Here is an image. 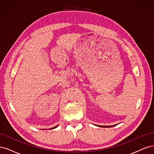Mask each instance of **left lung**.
Wrapping results in <instances>:
<instances>
[{"label":"left lung","instance_id":"obj_1","mask_svg":"<svg viewBox=\"0 0 154 154\" xmlns=\"http://www.w3.org/2000/svg\"><path fill=\"white\" fill-rule=\"evenodd\" d=\"M115 125H112V126H100V127H106V128H108V127H114Z\"/></svg>","mask_w":154,"mask_h":154}]
</instances>
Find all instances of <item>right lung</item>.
<instances>
[{"label": "right lung", "instance_id": "add662e5", "mask_svg": "<svg viewBox=\"0 0 154 154\" xmlns=\"http://www.w3.org/2000/svg\"><path fill=\"white\" fill-rule=\"evenodd\" d=\"M57 126H56V127H53V128H51V129H54V128H57Z\"/></svg>", "mask_w": 154, "mask_h": 154}]
</instances>
